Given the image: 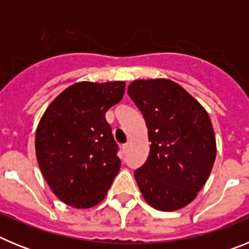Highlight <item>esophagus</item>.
Wrapping results in <instances>:
<instances>
[{"label":"esophagus","instance_id":"esophagus-1","mask_svg":"<svg viewBox=\"0 0 249 249\" xmlns=\"http://www.w3.org/2000/svg\"><path fill=\"white\" fill-rule=\"evenodd\" d=\"M128 143H126V144H123L122 146V151H123V153H126L127 151H128Z\"/></svg>","mask_w":249,"mask_h":249}]
</instances>
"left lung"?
<instances>
[{
  "instance_id": "1",
  "label": "left lung",
  "mask_w": 249,
  "mask_h": 249,
  "mask_svg": "<svg viewBox=\"0 0 249 249\" xmlns=\"http://www.w3.org/2000/svg\"><path fill=\"white\" fill-rule=\"evenodd\" d=\"M148 129L149 153L135 171L144 201L163 212L181 210L197 197L217 153L211 118L198 101L167 78L128 86Z\"/></svg>"
}]
</instances>
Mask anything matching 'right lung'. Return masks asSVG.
Returning <instances> with one entry per match:
<instances>
[{
    "mask_svg": "<svg viewBox=\"0 0 249 249\" xmlns=\"http://www.w3.org/2000/svg\"><path fill=\"white\" fill-rule=\"evenodd\" d=\"M126 83L77 82L54 98L36 129V157L59 201L91 208L105 199L121 168L106 112L120 102Z\"/></svg>",
    "mask_w": 249,
    "mask_h": 249,
    "instance_id": "right-lung-1",
    "label": "right lung"
}]
</instances>
